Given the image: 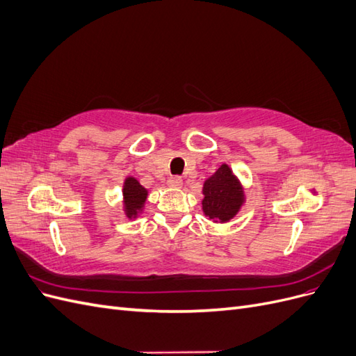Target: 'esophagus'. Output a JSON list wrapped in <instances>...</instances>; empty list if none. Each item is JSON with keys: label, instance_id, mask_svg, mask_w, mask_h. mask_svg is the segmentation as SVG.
Wrapping results in <instances>:
<instances>
[{"label": "esophagus", "instance_id": "1", "mask_svg": "<svg viewBox=\"0 0 356 356\" xmlns=\"http://www.w3.org/2000/svg\"><path fill=\"white\" fill-rule=\"evenodd\" d=\"M168 186L169 187H175V188H179L182 186V178L175 175V177H169L168 178Z\"/></svg>", "mask_w": 356, "mask_h": 356}]
</instances>
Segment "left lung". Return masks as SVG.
I'll return each instance as SVG.
<instances>
[{
    "mask_svg": "<svg viewBox=\"0 0 356 356\" xmlns=\"http://www.w3.org/2000/svg\"><path fill=\"white\" fill-rule=\"evenodd\" d=\"M203 212L209 220L225 222L238 213L243 202V193L239 181L227 165H221L215 174L204 181Z\"/></svg>",
    "mask_w": 356,
    "mask_h": 356,
    "instance_id": "obj_1",
    "label": "left lung"
}]
</instances>
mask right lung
Segmentation results:
<instances>
[{"label":"right lung","instance_id":"add662e5","mask_svg":"<svg viewBox=\"0 0 356 356\" xmlns=\"http://www.w3.org/2000/svg\"><path fill=\"white\" fill-rule=\"evenodd\" d=\"M123 196H124L126 213L127 217L131 218L143 208V204L147 199V190L139 184L135 178H127L123 186Z\"/></svg>","mask_w":356,"mask_h":356}]
</instances>
